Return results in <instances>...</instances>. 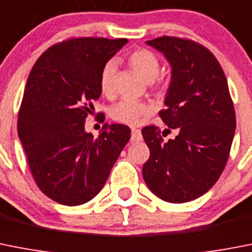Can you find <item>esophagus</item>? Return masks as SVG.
Instances as JSON below:
<instances>
[{"instance_id":"obj_1","label":"esophagus","mask_w":252,"mask_h":252,"mask_svg":"<svg viewBox=\"0 0 252 252\" xmlns=\"http://www.w3.org/2000/svg\"><path fill=\"white\" fill-rule=\"evenodd\" d=\"M132 142H139L142 141V133L139 129H132V136H130Z\"/></svg>"}]
</instances>
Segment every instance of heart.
<instances>
[{
    "mask_svg": "<svg viewBox=\"0 0 252 252\" xmlns=\"http://www.w3.org/2000/svg\"><path fill=\"white\" fill-rule=\"evenodd\" d=\"M128 63L142 79L151 82L160 71V61L154 52L145 48L133 51L128 56ZM116 65L113 60L103 65L100 75V90L105 96L113 94V80ZM151 113V106L141 101L122 100L110 109V116L126 126H138Z\"/></svg>",
    "mask_w": 252,
    "mask_h": 252,
    "instance_id": "1",
    "label": "heart"
}]
</instances>
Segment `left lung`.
<instances>
[{
    "instance_id": "obj_1",
    "label": "left lung",
    "mask_w": 252,
    "mask_h": 252,
    "mask_svg": "<svg viewBox=\"0 0 252 252\" xmlns=\"http://www.w3.org/2000/svg\"><path fill=\"white\" fill-rule=\"evenodd\" d=\"M149 44L172 67L165 94L166 109L158 115L175 138L164 141L154 126L142 136L150 158L142 174L147 187L164 201H192L215 185L229 156L236 114L227 78L210 51L189 39L160 37Z\"/></svg>"
}]
</instances>
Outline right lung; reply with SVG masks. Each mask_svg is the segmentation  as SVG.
<instances>
[{
	"mask_svg": "<svg viewBox=\"0 0 252 252\" xmlns=\"http://www.w3.org/2000/svg\"><path fill=\"white\" fill-rule=\"evenodd\" d=\"M128 39L71 38L44 51L29 74L18 133L35 183L66 206L88 202L106 183L130 138L124 124H105L98 138L84 123L100 98L103 65Z\"/></svg>",
	"mask_w": 252,
	"mask_h": 252,
	"instance_id": "obj_1",
	"label": "right lung"
}]
</instances>
